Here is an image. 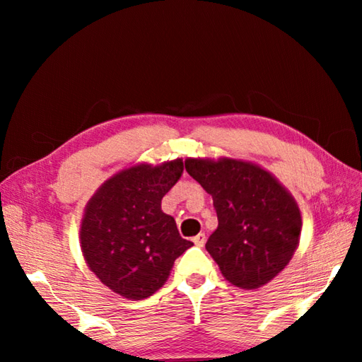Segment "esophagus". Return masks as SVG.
<instances>
[{
	"instance_id": "esophagus-1",
	"label": "esophagus",
	"mask_w": 362,
	"mask_h": 362,
	"mask_svg": "<svg viewBox=\"0 0 362 362\" xmlns=\"http://www.w3.org/2000/svg\"><path fill=\"white\" fill-rule=\"evenodd\" d=\"M193 243H194L198 247H203L204 243H206V235H204V233H199V235H196V236L193 238Z\"/></svg>"
}]
</instances>
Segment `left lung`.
<instances>
[{"mask_svg": "<svg viewBox=\"0 0 362 362\" xmlns=\"http://www.w3.org/2000/svg\"><path fill=\"white\" fill-rule=\"evenodd\" d=\"M185 169L212 196L218 226L206 243L223 278L259 289L283 272L300 243L297 201L267 169L222 156L187 158Z\"/></svg>", "mask_w": 362, "mask_h": 362, "instance_id": "8db88e82", "label": "left lung"}]
</instances>
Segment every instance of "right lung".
<instances>
[{
	"label": "right lung",
	"instance_id": "add662e5",
	"mask_svg": "<svg viewBox=\"0 0 362 362\" xmlns=\"http://www.w3.org/2000/svg\"><path fill=\"white\" fill-rule=\"evenodd\" d=\"M183 173L182 158L161 164L137 163L102 183L84 207L79 228L81 252L90 272L108 289L142 300L161 289L183 240L161 199Z\"/></svg>",
	"mask_w": 362,
	"mask_h": 362
}]
</instances>
